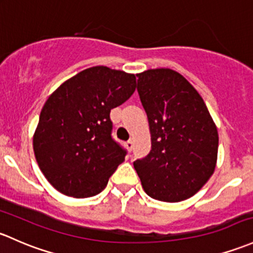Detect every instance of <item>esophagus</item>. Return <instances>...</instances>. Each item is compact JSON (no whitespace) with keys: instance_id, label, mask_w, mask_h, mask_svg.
<instances>
[{"instance_id":"34e87169","label":"esophagus","mask_w":253,"mask_h":253,"mask_svg":"<svg viewBox=\"0 0 253 253\" xmlns=\"http://www.w3.org/2000/svg\"><path fill=\"white\" fill-rule=\"evenodd\" d=\"M126 147H127V149H128L129 151H131L132 148H133V140H132V139L127 140V142H126Z\"/></svg>"}]
</instances>
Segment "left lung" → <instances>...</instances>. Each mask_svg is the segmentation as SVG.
Here are the masks:
<instances>
[{"label": "left lung", "mask_w": 253, "mask_h": 253, "mask_svg": "<svg viewBox=\"0 0 253 253\" xmlns=\"http://www.w3.org/2000/svg\"><path fill=\"white\" fill-rule=\"evenodd\" d=\"M137 78L151 134L150 153L133 162L143 189L160 201L187 200L216 169V125L201 95L177 71L150 69Z\"/></svg>", "instance_id": "obj_1"}]
</instances>
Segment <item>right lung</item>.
<instances>
[{
  "mask_svg": "<svg viewBox=\"0 0 253 253\" xmlns=\"http://www.w3.org/2000/svg\"><path fill=\"white\" fill-rule=\"evenodd\" d=\"M135 76L93 66L60 84L44 103L34 153L47 180L64 195H97L124 162L126 150L111 137V109L135 91Z\"/></svg>",
  "mask_w": 253,
  "mask_h": 253,
  "instance_id": "right-lung-1",
  "label": "right lung"
}]
</instances>
